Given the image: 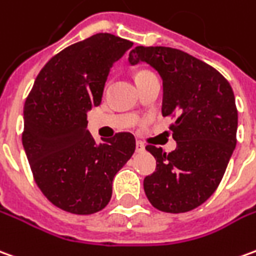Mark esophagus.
<instances>
[{
    "label": "esophagus",
    "instance_id": "34e87169",
    "mask_svg": "<svg viewBox=\"0 0 256 256\" xmlns=\"http://www.w3.org/2000/svg\"><path fill=\"white\" fill-rule=\"evenodd\" d=\"M144 151H146L144 144L140 142V141H137V142H136V152H144Z\"/></svg>",
    "mask_w": 256,
    "mask_h": 256
}]
</instances>
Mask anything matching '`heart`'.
Instances as JSON below:
<instances>
[{
    "mask_svg": "<svg viewBox=\"0 0 256 256\" xmlns=\"http://www.w3.org/2000/svg\"><path fill=\"white\" fill-rule=\"evenodd\" d=\"M144 73H148V72H144V70H142V72H138V74H137V76H141V74H144Z\"/></svg>",
    "mask_w": 256,
    "mask_h": 256,
    "instance_id": "heart-1",
    "label": "heart"
}]
</instances>
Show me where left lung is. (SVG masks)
<instances>
[{
  "mask_svg": "<svg viewBox=\"0 0 256 256\" xmlns=\"http://www.w3.org/2000/svg\"><path fill=\"white\" fill-rule=\"evenodd\" d=\"M146 62L162 78V115L176 116L174 151L146 146L156 169L144 178L148 201L162 212L182 214L212 196L234 148L238 116L232 86L220 73L192 55L169 47H136L132 66Z\"/></svg>",
  "mask_w": 256,
  "mask_h": 256,
  "instance_id": "left-lung-1",
  "label": "left lung"
}]
</instances>
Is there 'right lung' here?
Wrapping results in <instances>:
<instances>
[{"label": "right lung", "instance_id": "1", "mask_svg": "<svg viewBox=\"0 0 256 256\" xmlns=\"http://www.w3.org/2000/svg\"><path fill=\"white\" fill-rule=\"evenodd\" d=\"M132 47L110 33L69 46L41 69L26 100L24 152L42 194L66 212L105 208L115 174L136 150L132 133L97 142L87 130V114L101 104L110 68Z\"/></svg>", "mask_w": 256, "mask_h": 256}]
</instances>
